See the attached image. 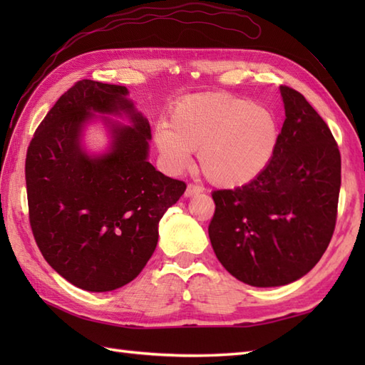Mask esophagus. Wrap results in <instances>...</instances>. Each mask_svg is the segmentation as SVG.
<instances>
[{
  "label": "esophagus",
  "instance_id": "obj_1",
  "mask_svg": "<svg viewBox=\"0 0 365 365\" xmlns=\"http://www.w3.org/2000/svg\"><path fill=\"white\" fill-rule=\"evenodd\" d=\"M202 191H204V190H202V187H200V185L188 183L187 191H185V196H187V197H191V196H195V195H199V192H202Z\"/></svg>",
  "mask_w": 365,
  "mask_h": 365
}]
</instances>
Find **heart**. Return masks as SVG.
Here are the masks:
<instances>
[{
    "label": "heart",
    "mask_w": 365,
    "mask_h": 365,
    "mask_svg": "<svg viewBox=\"0 0 365 365\" xmlns=\"http://www.w3.org/2000/svg\"><path fill=\"white\" fill-rule=\"evenodd\" d=\"M281 127L274 113L252 100L202 94L180 100L169 113V127L155 130V145L166 168L180 173L199 150L204 175L222 188L243 187L273 161Z\"/></svg>",
    "instance_id": "1"
}]
</instances>
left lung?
I'll list each match as a JSON object with an SVG mask.
<instances>
[{
    "instance_id": "obj_1",
    "label": "left lung",
    "mask_w": 365,
    "mask_h": 365,
    "mask_svg": "<svg viewBox=\"0 0 365 365\" xmlns=\"http://www.w3.org/2000/svg\"><path fill=\"white\" fill-rule=\"evenodd\" d=\"M285 120L268 169L235 190L212 192L208 237L221 265L254 287L290 284L309 273L336 229L340 152L304 96L281 86Z\"/></svg>"
}]
</instances>
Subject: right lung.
I'll return each instance as SVG.
<instances>
[{"label": "right lung", "instance_id": "right-lung-1", "mask_svg": "<svg viewBox=\"0 0 365 365\" xmlns=\"http://www.w3.org/2000/svg\"><path fill=\"white\" fill-rule=\"evenodd\" d=\"M125 86L76 81L45 115L26 163L29 224L50 267L88 292H110L141 273L158 242V222L187 190L147 161L150 125ZM89 110H125L133 128H114L113 150L91 159L79 145Z\"/></svg>", "mask_w": 365, "mask_h": 365}]
</instances>
